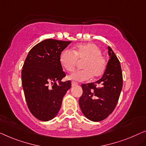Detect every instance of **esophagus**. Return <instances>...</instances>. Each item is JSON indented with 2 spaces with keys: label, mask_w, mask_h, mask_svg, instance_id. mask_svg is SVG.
I'll return each instance as SVG.
<instances>
[{
  "label": "esophagus",
  "mask_w": 146,
  "mask_h": 146,
  "mask_svg": "<svg viewBox=\"0 0 146 146\" xmlns=\"http://www.w3.org/2000/svg\"><path fill=\"white\" fill-rule=\"evenodd\" d=\"M78 84V83L77 82H75V81H72L71 82V86H76V85H77Z\"/></svg>",
  "instance_id": "esophagus-1"
}]
</instances>
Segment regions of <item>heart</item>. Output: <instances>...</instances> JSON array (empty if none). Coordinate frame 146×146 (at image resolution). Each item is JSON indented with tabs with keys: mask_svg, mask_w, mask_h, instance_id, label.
I'll return each mask as SVG.
<instances>
[{
	"mask_svg": "<svg viewBox=\"0 0 146 146\" xmlns=\"http://www.w3.org/2000/svg\"><path fill=\"white\" fill-rule=\"evenodd\" d=\"M100 48L94 43L79 44L73 48V50L66 49L61 52L60 62L67 71L74 70L78 60H83V69L74 71L68 76V79L77 81H84L91 77L97 78L103 75L107 63L102 55Z\"/></svg>",
	"mask_w": 146,
	"mask_h": 146,
	"instance_id": "1",
	"label": "heart"
}]
</instances>
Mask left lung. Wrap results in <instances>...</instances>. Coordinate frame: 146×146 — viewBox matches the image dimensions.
I'll list each match as a JSON object with an SVG mask.
<instances>
[{
  "instance_id": "1",
  "label": "left lung",
  "mask_w": 146,
  "mask_h": 146,
  "mask_svg": "<svg viewBox=\"0 0 146 146\" xmlns=\"http://www.w3.org/2000/svg\"><path fill=\"white\" fill-rule=\"evenodd\" d=\"M108 49L110 60L103 76L96 82L82 84L79 101L83 115L94 122L104 120L113 111L123 87L120 62L113 50Z\"/></svg>"
}]
</instances>
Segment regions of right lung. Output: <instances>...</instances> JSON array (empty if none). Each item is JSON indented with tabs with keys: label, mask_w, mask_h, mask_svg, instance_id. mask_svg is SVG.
I'll list each match as a JSON object with an SVG mask.
<instances>
[{
	"label": "right lung",
	"mask_w": 146,
	"mask_h": 146,
	"mask_svg": "<svg viewBox=\"0 0 146 146\" xmlns=\"http://www.w3.org/2000/svg\"><path fill=\"white\" fill-rule=\"evenodd\" d=\"M71 41L46 39L29 52L21 71L25 98L31 113L42 121L54 118L63 98L71 88L70 80L63 82L66 74L60 55Z\"/></svg>",
	"instance_id": "right-lung-1"
}]
</instances>
